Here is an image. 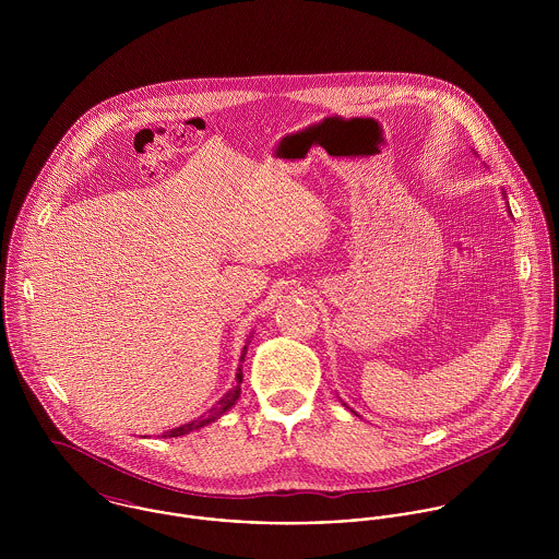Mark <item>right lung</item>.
I'll return each instance as SVG.
<instances>
[{
  "mask_svg": "<svg viewBox=\"0 0 559 559\" xmlns=\"http://www.w3.org/2000/svg\"><path fill=\"white\" fill-rule=\"evenodd\" d=\"M247 344H249V337H247V342H245V346H242V353H240L239 370H237V379H235V383H233V390H230L224 399L217 400V404H215L213 408H209V413H206V415H202V417H198V419H193V421H189V424H182V426H178V428H171V430L163 432V437H182V435H189V432H193V430H198V428H202V426H206V424H211V421L219 419L226 411H230V408H233V404H235L240 396L242 361H245Z\"/></svg>",
  "mask_w": 559,
  "mask_h": 559,
  "instance_id": "1",
  "label": "right lung"
}]
</instances>
